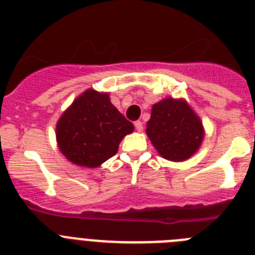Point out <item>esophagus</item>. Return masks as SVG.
Returning a JSON list of instances; mask_svg holds the SVG:
<instances>
[{
  "instance_id": "obj_1",
  "label": "esophagus",
  "mask_w": 255,
  "mask_h": 255,
  "mask_svg": "<svg viewBox=\"0 0 255 255\" xmlns=\"http://www.w3.org/2000/svg\"><path fill=\"white\" fill-rule=\"evenodd\" d=\"M134 126H135V129H136V131H139V132L143 131L144 126H143V123H141V121H135Z\"/></svg>"
}]
</instances>
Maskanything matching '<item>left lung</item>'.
Masks as SVG:
<instances>
[{"mask_svg": "<svg viewBox=\"0 0 255 255\" xmlns=\"http://www.w3.org/2000/svg\"><path fill=\"white\" fill-rule=\"evenodd\" d=\"M147 135L157 152L168 161L181 162L199 149L204 129L184 100L166 98L152 107Z\"/></svg>", "mask_w": 255, "mask_h": 255, "instance_id": "obj_1", "label": "left lung"}]
</instances>
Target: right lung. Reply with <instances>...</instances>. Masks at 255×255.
I'll list each match as a JSON object with an SVG mask.
<instances>
[{
  "instance_id": "add662e5",
  "label": "right lung",
  "mask_w": 255,
  "mask_h": 255,
  "mask_svg": "<svg viewBox=\"0 0 255 255\" xmlns=\"http://www.w3.org/2000/svg\"><path fill=\"white\" fill-rule=\"evenodd\" d=\"M134 125L117 111L108 93L88 89L62 114L56 126L61 153L70 162L98 167L117 153Z\"/></svg>"
}]
</instances>
